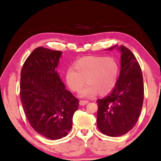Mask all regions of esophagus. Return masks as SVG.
<instances>
[{
  "label": "esophagus",
  "mask_w": 161,
  "mask_h": 161,
  "mask_svg": "<svg viewBox=\"0 0 161 161\" xmlns=\"http://www.w3.org/2000/svg\"><path fill=\"white\" fill-rule=\"evenodd\" d=\"M88 103H89V101H88V100H80V102H79V104H80V105H86Z\"/></svg>",
  "instance_id": "obj_1"
}]
</instances>
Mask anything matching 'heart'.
I'll return each instance as SVG.
<instances>
[{"instance_id":"1","label":"heart","mask_w":161,"mask_h":161,"mask_svg":"<svg viewBox=\"0 0 161 161\" xmlns=\"http://www.w3.org/2000/svg\"><path fill=\"white\" fill-rule=\"evenodd\" d=\"M119 64L113 56H88L75 63L74 69L66 72V83L71 91L80 92V96L92 97L108 94L115 89L119 76Z\"/></svg>"}]
</instances>
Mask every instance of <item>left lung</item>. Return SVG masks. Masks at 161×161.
Listing matches in <instances>:
<instances>
[{"label": "left lung", "instance_id": "left-lung-1", "mask_svg": "<svg viewBox=\"0 0 161 161\" xmlns=\"http://www.w3.org/2000/svg\"><path fill=\"white\" fill-rule=\"evenodd\" d=\"M119 50L121 71L117 84L108 96L97 100L98 129L111 137L125 135L133 128L144 101V82L139 64L128 48L122 45Z\"/></svg>", "mask_w": 161, "mask_h": 161}]
</instances>
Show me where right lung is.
<instances>
[{"label": "right lung", "mask_w": 161, "mask_h": 161, "mask_svg": "<svg viewBox=\"0 0 161 161\" xmlns=\"http://www.w3.org/2000/svg\"><path fill=\"white\" fill-rule=\"evenodd\" d=\"M61 53L36 48L20 73L19 95L26 118L35 131L52 140L67 135L79 105L78 99L65 89L55 70Z\"/></svg>", "instance_id": "1"}]
</instances>
